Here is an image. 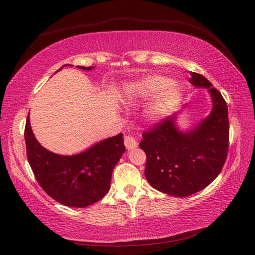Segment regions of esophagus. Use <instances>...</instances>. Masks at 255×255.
Masks as SVG:
<instances>
[{
	"mask_svg": "<svg viewBox=\"0 0 255 255\" xmlns=\"http://www.w3.org/2000/svg\"><path fill=\"white\" fill-rule=\"evenodd\" d=\"M125 144H126L128 150H133L138 145L135 138L133 136H129V135L125 137Z\"/></svg>",
	"mask_w": 255,
	"mask_h": 255,
	"instance_id": "esophagus-1",
	"label": "esophagus"
}]
</instances>
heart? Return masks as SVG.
Returning <instances> with one entry per match:
<instances>
[{"label": "heart", "mask_w": 255, "mask_h": 255, "mask_svg": "<svg viewBox=\"0 0 255 255\" xmlns=\"http://www.w3.org/2000/svg\"><path fill=\"white\" fill-rule=\"evenodd\" d=\"M128 96L134 101H145L157 97L148 109L149 118L159 121L171 115L182 102L179 86L161 75H148L128 85Z\"/></svg>", "instance_id": "obj_1"}]
</instances>
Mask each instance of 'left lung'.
Here are the masks:
<instances>
[{"mask_svg":"<svg viewBox=\"0 0 255 255\" xmlns=\"http://www.w3.org/2000/svg\"><path fill=\"white\" fill-rule=\"evenodd\" d=\"M189 82L208 91L211 114L187 130L177 128V115L167 117L143 132L139 143L146 155L144 175L149 184L174 197L190 196L210 185L222 170L229 149L225 99L201 74L192 72Z\"/></svg>","mask_w":255,"mask_h":255,"instance_id":"1","label":"left lung"}]
</instances>
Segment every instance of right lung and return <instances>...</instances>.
<instances>
[{"instance_id": "add662e5", "label": "right lung", "mask_w": 255, "mask_h": 255, "mask_svg": "<svg viewBox=\"0 0 255 255\" xmlns=\"http://www.w3.org/2000/svg\"><path fill=\"white\" fill-rule=\"evenodd\" d=\"M78 68L91 70L95 67ZM24 138L27 160L37 182L55 201L70 207H86L101 200L111 188L115 166L126 152L120 133L74 155L55 154L37 141L30 128L29 115Z\"/></svg>"}]
</instances>
